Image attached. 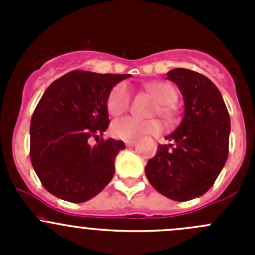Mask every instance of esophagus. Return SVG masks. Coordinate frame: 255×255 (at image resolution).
<instances>
[{"label":"esophagus","mask_w":255,"mask_h":255,"mask_svg":"<svg viewBox=\"0 0 255 255\" xmlns=\"http://www.w3.org/2000/svg\"><path fill=\"white\" fill-rule=\"evenodd\" d=\"M125 143L127 146H134L137 144V140H126Z\"/></svg>","instance_id":"obj_1"}]
</instances>
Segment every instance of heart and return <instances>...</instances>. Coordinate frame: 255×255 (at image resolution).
Masks as SVG:
<instances>
[{"instance_id":"1","label":"heart","mask_w":255,"mask_h":255,"mask_svg":"<svg viewBox=\"0 0 255 255\" xmlns=\"http://www.w3.org/2000/svg\"><path fill=\"white\" fill-rule=\"evenodd\" d=\"M148 91L155 97L160 104L156 113H160L164 117L170 116V106H173L177 100V92L171 85L165 82H154L148 85ZM107 111L112 116H120L129 109L130 91L127 84H117L110 92L107 97ZM112 134L118 139L134 140L144 135L158 134L163 130V125L156 120H139V118L127 117L115 121L111 127Z\"/></svg>"}]
</instances>
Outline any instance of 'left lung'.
Masks as SVG:
<instances>
[{
  "instance_id": "8db88e82",
  "label": "left lung",
  "mask_w": 255,
  "mask_h": 255,
  "mask_svg": "<svg viewBox=\"0 0 255 255\" xmlns=\"http://www.w3.org/2000/svg\"><path fill=\"white\" fill-rule=\"evenodd\" d=\"M168 79L184 97L181 123L169 144H159L145 175L151 186L174 201L202 196L215 184L228 158L231 120L220 90L210 79L187 69H173Z\"/></svg>"
}]
</instances>
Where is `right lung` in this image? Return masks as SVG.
Instances as JSON below:
<instances>
[{
  "mask_svg": "<svg viewBox=\"0 0 255 255\" xmlns=\"http://www.w3.org/2000/svg\"><path fill=\"white\" fill-rule=\"evenodd\" d=\"M129 74L74 70L51 82L30 121V161L45 190L80 204L96 196L115 175L122 140L98 139L109 128L107 97Z\"/></svg>",
  "mask_w": 255,
  "mask_h": 255,
  "instance_id": "obj_1",
  "label": "right lung"
}]
</instances>
